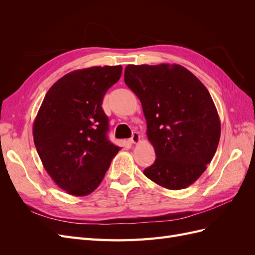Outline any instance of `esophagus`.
Masks as SVG:
<instances>
[{
  "mask_svg": "<svg viewBox=\"0 0 255 255\" xmlns=\"http://www.w3.org/2000/svg\"><path fill=\"white\" fill-rule=\"evenodd\" d=\"M139 140H140V136H139V134L136 133V132H134L132 137H130L128 139V141L130 143H138V142H139Z\"/></svg>",
  "mask_w": 255,
  "mask_h": 255,
  "instance_id": "34e87169",
  "label": "esophagus"
}]
</instances>
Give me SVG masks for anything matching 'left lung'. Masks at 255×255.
I'll return each mask as SVG.
<instances>
[{"label": "left lung", "mask_w": 255, "mask_h": 255, "mask_svg": "<svg viewBox=\"0 0 255 255\" xmlns=\"http://www.w3.org/2000/svg\"><path fill=\"white\" fill-rule=\"evenodd\" d=\"M125 82L140 100L155 161L143 174L179 190L196 182L220 139V120L210 92L180 65H128Z\"/></svg>", "instance_id": "8db88e82"}]
</instances>
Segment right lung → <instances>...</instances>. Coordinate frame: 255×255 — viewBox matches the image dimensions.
I'll list each match as a JSON object with an SVG mask.
<instances>
[{
	"instance_id": "obj_1",
	"label": "right lung",
	"mask_w": 255,
	"mask_h": 255,
	"mask_svg": "<svg viewBox=\"0 0 255 255\" xmlns=\"http://www.w3.org/2000/svg\"><path fill=\"white\" fill-rule=\"evenodd\" d=\"M121 66L91 67L64 75L49 89L33 125L45 170L72 196L91 194L120 150L107 138L103 98L121 76Z\"/></svg>"
}]
</instances>
